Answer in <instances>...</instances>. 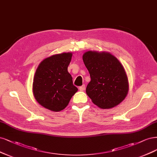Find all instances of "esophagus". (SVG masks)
I'll return each instance as SVG.
<instances>
[{
  "mask_svg": "<svg viewBox=\"0 0 157 157\" xmlns=\"http://www.w3.org/2000/svg\"><path fill=\"white\" fill-rule=\"evenodd\" d=\"M78 89H79V90H80V91H84V90H85V85H84V84H83L82 86H80V87L78 88Z\"/></svg>",
  "mask_w": 157,
  "mask_h": 157,
  "instance_id": "esophagus-1",
  "label": "esophagus"
}]
</instances>
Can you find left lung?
Returning <instances> with one entry per match:
<instances>
[{"instance_id": "8db88e82", "label": "left lung", "mask_w": 157, "mask_h": 157, "mask_svg": "<svg viewBox=\"0 0 157 157\" xmlns=\"http://www.w3.org/2000/svg\"><path fill=\"white\" fill-rule=\"evenodd\" d=\"M91 81L86 94L101 109H110L120 103L127 95L128 78L117 59L109 52L88 51L83 56Z\"/></svg>"}]
</instances>
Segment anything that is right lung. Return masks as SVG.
I'll return each mask as SVG.
<instances>
[{"instance_id":"1","label":"right lung","mask_w":157,"mask_h":157,"mask_svg":"<svg viewBox=\"0 0 157 157\" xmlns=\"http://www.w3.org/2000/svg\"><path fill=\"white\" fill-rule=\"evenodd\" d=\"M71 57L70 52L53 55L43 60L37 68L33 93L38 103L45 109L54 112L64 109L77 91L67 71Z\"/></svg>"}]
</instances>
